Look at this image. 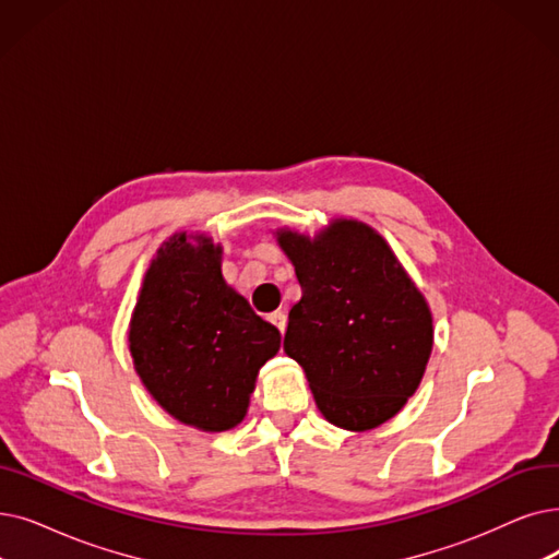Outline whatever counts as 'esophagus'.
Listing matches in <instances>:
<instances>
[{
    "label": "esophagus",
    "mask_w": 559,
    "mask_h": 559,
    "mask_svg": "<svg viewBox=\"0 0 559 559\" xmlns=\"http://www.w3.org/2000/svg\"><path fill=\"white\" fill-rule=\"evenodd\" d=\"M270 322L283 333L285 331V326H287V318H285V312H281V310H276V312H272L270 314Z\"/></svg>",
    "instance_id": "34e87169"
}]
</instances>
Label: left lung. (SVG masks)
<instances>
[{
  "mask_svg": "<svg viewBox=\"0 0 559 559\" xmlns=\"http://www.w3.org/2000/svg\"><path fill=\"white\" fill-rule=\"evenodd\" d=\"M301 299L283 349L306 372L322 416L347 431L395 418L418 391L433 347V318L388 241L337 216L318 235L274 233Z\"/></svg>",
  "mask_w": 559,
  "mask_h": 559,
  "instance_id": "left-lung-1",
  "label": "left lung"
}]
</instances>
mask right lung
<instances>
[{"mask_svg":"<svg viewBox=\"0 0 559 559\" xmlns=\"http://www.w3.org/2000/svg\"><path fill=\"white\" fill-rule=\"evenodd\" d=\"M222 245L174 233L145 270L128 343L145 391L178 423L228 431L247 418L281 333L222 274Z\"/></svg>","mask_w":559,"mask_h":559,"instance_id":"obj_1","label":"right lung"}]
</instances>
